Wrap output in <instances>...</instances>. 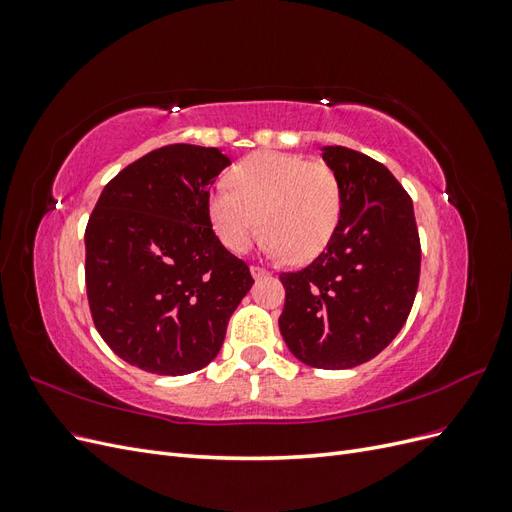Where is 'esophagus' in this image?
Wrapping results in <instances>:
<instances>
[{
    "label": "esophagus",
    "instance_id": "34e87169",
    "mask_svg": "<svg viewBox=\"0 0 512 512\" xmlns=\"http://www.w3.org/2000/svg\"><path fill=\"white\" fill-rule=\"evenodd\" d=\"M250 273H252L254 280H260V277L269 275V271H267V269H260V267H250Z\"/></svg>",
    "mask_w": 512,
    "mask_h": 512
}]
</instances>
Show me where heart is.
Segmentation results:
<instances>
[{"label": "heart", "instance_id": "obj_1", "mask_svg": "<svg viewBox=\"0 0 512 512\" xmlns=\"http://www.w3.org/2000/svg\"><path fill=\"white\" fill-rule=\"evenodd\" d=\"M230 187L209 194L207 213L232 254H243L262 228L269 254L307 262L329 245L342 218V185L324 162L252 153L230 170Z\"/></svg>", "mask_w": 512, "mask_h": 512}]
</instances>
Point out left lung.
I'll return each mask as SVG.
<instances>
[{
    "instance_id": "left-lung-1",
    "label": "left lung",
    "mask_w": 512,
    "mask_h": 512,
    "mask_svg": "<svg viewBox=\"0 0 512 512\" xmlns=\"http://www.w3.org/2000/svg\"><path fill=\"white\" fill-rule=\"evenodd\" d=\"M342 185V218L324 252L282 273L280 331L309 367L350 369L389 346L412 309L421 241L412 200L384 164L346 147H322Z\"/></svg>"
}]
</instances>
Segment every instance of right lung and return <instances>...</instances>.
<instances>
[{"label":"right lung","mask_w":512,"mask_h":512,"mask_svg":"<svg viewBox=\"0 0 512 512\" xmlns=\"http://www.w3.org/2000/svg\"><path fill=\"white\" fill-rule=\"evenodd\" d=\"M228 164L215 147H160L106 183L87 222L91 318L108 348L138 369L183 376L209 365L254 284L207 213Z\"/></svg>","instance_id":"obj_1"}]
</instances>
